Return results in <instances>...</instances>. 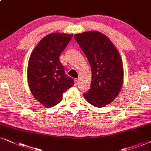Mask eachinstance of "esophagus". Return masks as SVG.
Returning a JSON list of instances; mask_svg holds the SVG:
<instances>
[{
    "instance_id": "obj_1",
    "label": "esophagus",
    "mask_w": 151,
    "mask_h": 151,
    "mask_svg": "<svg viewBox=\"0 0 151 151\" xmlns=\"http://www.w3.org/2000/svg\"><path fill=\"white\" fill-rule=\"evenodd\" d=\"M78 83H79V79H74V85H78Z\"/></svg>"
}]
</instances>
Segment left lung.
Here are the masks:
<instances>
[{
	"label": "left lung",
	"mask_w": 151,
	"mask_h": 151,
	"mask_svg": "<svg viewBox=\"0 0 151 151\" xmlns=\"http://www.w3.org/2000/svg\"><path fill=\"white\" fill-rule=\"evenodd\" d=\"M74 39L89 62L92 70L90 89L83 94L88 103L102 108L114 101L124 82V67L119 52L101 32L76 34Z\"/></svg>",
	"instance_id": "8db88e82"
}]
</instances>
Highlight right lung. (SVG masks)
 <instances>
[{"label":"right lung","instance_id":"obj_1","mask_svg":"<svg viewBox=\"0 0 151 151\" xmlns=\"http://www.w3.org/2000/svg\"><path fill=\"white\" fill-rule=\"evenodd\" d=\"M65 33H51L43 37L30 55L27 81L34 97L46 108L61 102L63 94L74 85L65 74L59 57L72 38Z\"/></svg>","mask_w":151,"mask_h":151}]
</instances>
